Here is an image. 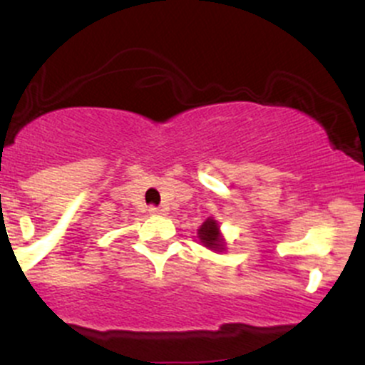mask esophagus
Instances as JSON below:
<instances>
[{
	"label": "esophagus",
	"mask_w": 365,
	"mask_h": 365,
	"mask_svg": "<svg viewBox=\"0 0 365 365\" xmlns=\"http://www.w3.org/2000/svg\"><path fill=\"white\" fill-rule=\"evenodd\" d=\"M148 212L152 213V215H165V213H168V208H165V206H159V208H157V206H150Z\"/></svg>",
	"instance_id": "1"
}]
</instances>
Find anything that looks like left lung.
Here are the masks:
<instances>
[{"instance_id":"left-lung-1","label":"left lung","mask_w":365,"mask_h":365,"mask_svg":"<svg viewBox=\"0 0 365 365\" xmlns=\"http://www.w3.org/2000/svg\"><path fill=\"white\" fill-rule=\"evenodd\" d=\"M197 240L203 247L210 249L213 252H226L227 251V244H226V238L222 237L220 233V226L213 217H208L203 224L200 226L197 230Z\"/></svg>"}]
</instances>
